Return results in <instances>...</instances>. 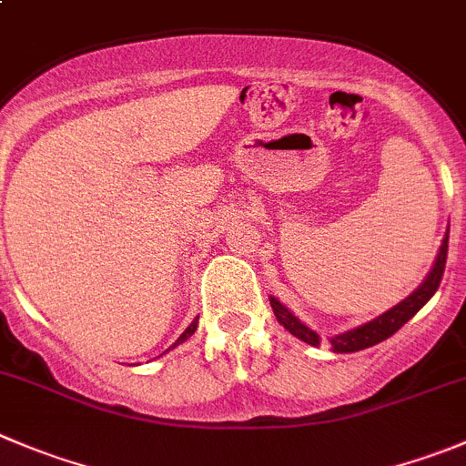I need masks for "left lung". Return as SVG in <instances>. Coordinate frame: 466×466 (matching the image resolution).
<instances>
[{
	"mask_svg": "<svg viewBox=\"0 0 466 466\" xmlns=\"http://www.w3.org/2000/svg\"><path fill=\"white\" fill-rule=\"evenodd\" d=\"M446 255H449V237H444V243L440 248V255H437L435 266H432L431 275L426 278V282L412 293V296L405 298L403 302H399L396 307H391L390 311L380 314L378 319L369 320V323L360 325L355 329H348V332L337 334V337H329V343H332L334 353H358V350H364L369 346H376V343L390 339L396 329L403 328L423 305L432 298V293L440 289L441 278H444L446 268ZM270 307H273L275 316H278L279 323L293 334V337L302 339L305 343H311V346H320V337L314 332V329L307 328L305 323L296 319L278 298H270Z\"/></svg>",
	"mask_w": 466,
	"mask_h": 466,
	"instance_id": "1",
	"label": "left lung"
}]
</instances>
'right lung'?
<instances>
[{"label":"right lung","mask_w":466,"mask_h":466,"mask_svg":"<svg viewBox=\"0 0 466 466\" xmlns=\"http://www.w3.org/2000/svg\"><path fill=\"white\" fill-rule=\"evenodd\" d=\"M196 328H198V319H196V320H193V323H191V325H188V328H187V329H184V332H182V337H179V339H177V341H175V343H173V348H175V346H177V343L187 341V339H188V337H191V334H193V332H196Z\"/></svg>","instance_id":"1"}]
</instances>
